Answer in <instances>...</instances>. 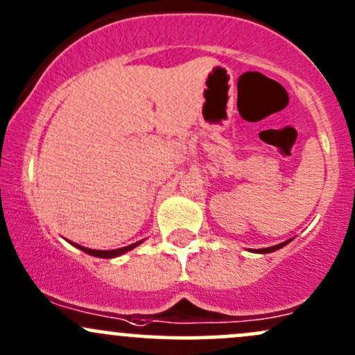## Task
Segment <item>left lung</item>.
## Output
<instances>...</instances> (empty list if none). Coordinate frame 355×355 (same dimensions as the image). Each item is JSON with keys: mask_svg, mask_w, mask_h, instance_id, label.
I'll use <instances>...</instances> for the list:
<instances>
[{"mask_svg": "<svg viewBox=\"0 0 355 355\" xmlns=\"http://www.w3.org/2000/svg\"><path fill=\"white\" fill-rule=\"evenodd\" d=\"M293 239H289V240H286V242H283V243H277V245H272V247H266V249H259V250H254V252H259V254H269V252H274V250H279L281 247H284V245H288L289 242H291Z\"/></svg>", "mask_w": 355, "mask_h": 355, "instance_id": "8db88e82", "label": "left lung"}]
</instances>
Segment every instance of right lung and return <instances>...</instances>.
<instances>
[{
    "label": "right lung",
    "instance_id": "add662e5",
    "mask_svg": "<svg viewBox=\"0 0 355 355\" xmlns=\"http://www.w3.org/2000/svg\"><path fill=\"white\" fill-rule=\"evenodd\" d=\"M142 242H144V240H139V242L130 243V245L121 247V249H113V250H96V249H87V247L79 245V243H74V242H71V243H72V245H74V247H78L79 250H83V252H86V254H89V255H94V257H101V259H113V257H118V255H121V254L128 252V250L135 249V247H137V245H140V243H142Z\"/></svg>",
    "mask_w": 355,
    "mask_h": 355
}]
</instances>
